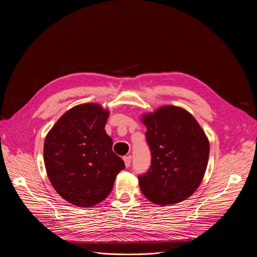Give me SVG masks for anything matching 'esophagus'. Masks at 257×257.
Instances as JSON below:
<instances>
[{
  "instance_id": "1",
  "label": "esophagus",
  "mask_w": 257,
  "mask_h": 257,
  "mask_svg": "<svg viewBox=\"0 0 257 257\" xmlns=\"http://www.w3.org/2000/svg\"><path fill=\"white\" fill-rule=\"evenodd\" d=\"M123 159H124V161H125V166H126V168H129V167H130V164H131V156H130V155H128V156H124V157H123Z\"/></svg>"
}]
</instances>
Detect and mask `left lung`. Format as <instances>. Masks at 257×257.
Returning <instances> with one entry per match:
<instances>
[{"instance_id": "left-lung-1", "label": "left lung", "mask_w": 257, "mask_h": 257, "mask_svg": "<svg viewBox=\"0 0 257 257\" xmlns=\"http://www.w3.org/2000/svg\"><path fill=\"white\" fill-rule=\"evenodd\" d=\"M142 121L151 151V166L139 176L144 196L158 205L191 197L206 171L209 142L196 118L181 107L166 105Z\"/></svg>"}]
</instances>
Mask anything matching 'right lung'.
<instances>
[{
  "label": "right lung",
  "instance_id": "obj_1",
  "mask_svg": "<svg viewBox=\"0 0 257 257\" xmlns=\"http://www.w3.org/2000/svg\"><path fill=\"white\" fill-rule=\"evenodd\" d=\"M109 111L96 103L67 110L47 134L44 159L55 191L69 203L92 207L110 194L116 175L125 169L112 151L105 125Z\"/></svg>",
  "mask_w": 257,
  "mask_h": 257
}]
</instances>
